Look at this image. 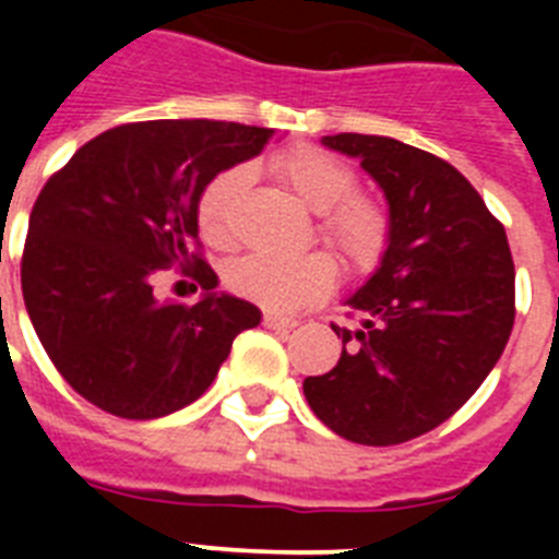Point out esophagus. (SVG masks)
Returning <instances> with one entry per match:
<instances>
[{
	"mask_svg": "<svg viewBox=\"0 0 559 559\" xmlns=\"http://www.w3.org/2000/svg\"><path fill=\"white\" fill-rule=\"evenodd\" d=\"M263 324L269 330H276V333H288V330L296 328V319H285V316H276V313H265L263 316Z\"/></svg>",
	"mask_w": 559,
	"mask_h": 559,
	"instance_id": "34e87169",
	"label": "esophagus"
}]
</instances>
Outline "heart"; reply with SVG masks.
<instances>
[{
	"mask_svg": "<svg viewBox=\"0 0 559 559\" xmlns=\"http://www.w3.org/2000/svg\"><path fill=\"white\" fill-rule=\"evenodd\" d=\"M274 173L302 201L308 210L324 212L322 237L355 269H369L380 257L389 237L386 212L374 201L358 199L355 173L349 165L313 145H299L280 153ZM249 181L246 167H231L218 173L204 187L199 199L201 235L215 246H226L231 237V206ZM335 283V265L328 254L274 257L246 254L226 271V285L237 296L271 310L288 313L322 299Z\"/></svg>",
	"mask_w": 559,
	"mask_h": 559,
	"instance_id": "1",
	"label": "heart"
}]
</instances>
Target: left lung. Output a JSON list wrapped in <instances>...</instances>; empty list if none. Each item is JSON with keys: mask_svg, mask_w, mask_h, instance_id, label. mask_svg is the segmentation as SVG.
Returning a JSON list of instances; mask_svg holds the SVG:
<instances>
[{"mask_svg": "<svg viewBox=\"0 0 559 559\" xmlns=\"http://www.w3.org/2000/svg\"><path fill=\"white\" fill-rule=\"evenodd\" d=\"M353 156L389 204L378 269L344 299L341 358L305 378L308 406L358 445L423 437L473 397L510 341L515 265L507 231L462 173L433 153L367 133L322 136Z\"/></svg>", "mask_w": 559, "mask_h": 559, "instance_id": "8db88e82", "label": "left lung"}]
</instances>
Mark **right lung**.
Listing matches in <instances>:
<instances>
[{"mask_svg":"<svg viewBox=\"0 0 559 559\" xmlns=\"http://www.w3.org/2000/svg\"><path fill=\"white\" fill-rule=\"evenodd\" d=\"M271 136L240 122H131L86 142L44 185L22 257L24 305L88 403L126 419L179 412L212 386L235 335L260 324V308L218 290L190 246L204 187ZM170 264L200 265L205 294L190 309L152 294Z\"/></svg>","mask_w":559,"mask_h":559,"instance_id":"obj_1","label":"right lung"}]
</instances>
